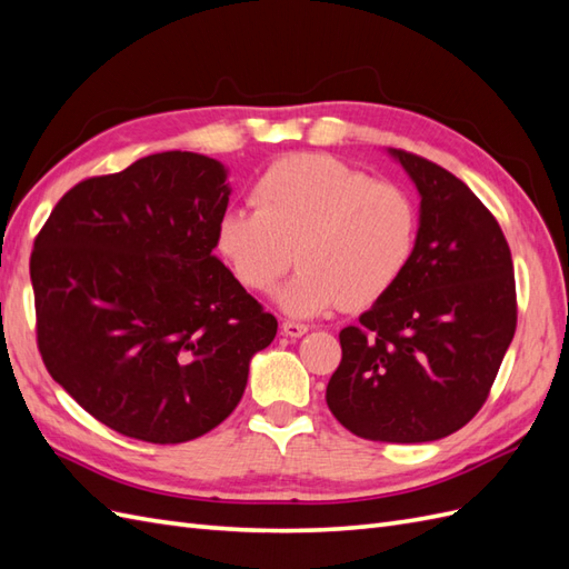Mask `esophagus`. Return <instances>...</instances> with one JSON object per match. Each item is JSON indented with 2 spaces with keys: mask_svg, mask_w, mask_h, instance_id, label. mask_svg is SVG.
Here are the masks:
<instances>
[{
  "mask_svg": "<svg viewBox=\"0 0 569 569\" xmlns=\"http://www.w3.org/2000/svg\"><path fill=\"white\" fill-rule=\"evenodd\" d=\"M308 332V325L303 322H297V320H284L282 322V335L284 337H291V339H299Z\"/></svg>",
  "mask_w": 569,
  "mask_h": 569,
  "instance_id": "esophagus-1",
  "label": "esophagus"
}]
</instances>
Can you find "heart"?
<instances>
[{
  "label": "heart",
  "mask_w": 569,
  "mask_h": 569,
  "mask_svg": "<svg viewBox=\"0 0 569 569\" xmlns=\"http://www.w3.org/2000/svg\"><path fill=\"white\" fill-rule=\"evenodd\" d=\"M251 201L218 218L216 249L249 289H268L297 256L301 268L274 291L291 316L375 303L416 251L418 211L403 189L325 153L272 163Z\"/></svg>",
  "instance_id": "obj_1"
}]
</instances>
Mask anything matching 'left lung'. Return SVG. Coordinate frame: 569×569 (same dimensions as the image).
I'll return each instance as SVG.
<instances>
[{"label":"left lung","mask_w":569,"mask_h":569,"mask_svg":"<svg viewBox=\"0 0 569 569\" xmlns=\"http://www.w3.org/2000/svg\"><path fill=\"white\" fill-rule=\"evenodd\" d=\"M420 192L401 280L339 332L332 416L370 441L449 437L485 406L518 325L512 258L491 211L449 170L389 149Z\"/></svg>","instance_id":"obj_1"}]
</instances>
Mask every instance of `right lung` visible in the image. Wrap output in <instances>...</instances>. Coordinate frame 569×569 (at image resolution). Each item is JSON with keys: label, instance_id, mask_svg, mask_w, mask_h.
<instances>
[{"label": "right lung", "instance_id": "obj_1", "mask_svg": "<svg viewBox=\"0 0 569 569\" xmlns=\"http://www.w3.org/2000/svg\"><path fill=\"white\" fill-rule=\"evenodd\" d=\"M226 180L201 153H151L68 189L36 237L44 368L120 435L182 443L211 432L278 335L213 253Z\"/></svg>", "mask_w": 569, "mask_h": 569}]
</instances>
